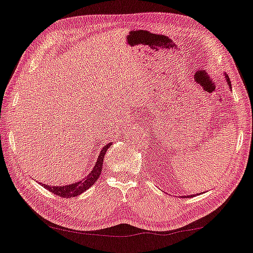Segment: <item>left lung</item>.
I'll use <instances>...</instances> for the list:
<instances>
[{"label":"left lung","instance_id":"8db88e82","mask_svg":"<svg viewBox=\"0 0 253 253\" xmlns=\"http://www.w3.org/2000/svg\"><path fill=\"white\" fill-rule=\"evenodd\" d=\"M226 79H227V82H228V85L231 87V84H230V80H229L228 76H226ZM192 196H195V195H192ZM192 196H191V197H192ZM183 197H189V196H183Z\"/></svg>","mask_w":253,"mask_h":253}]
</instances>
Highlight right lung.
Here are the masks:
<instances>
[{"instance_id":"right-lung-1","label":"right lung","mask_w":253,"mask_h":253,"mask_svg":"<svg viewBox=\"0 0 253 253\" xmlns=\"http://www.w3.org/2000/svg\"><path fill=\"white\" fill-rule=\"evenodd\" d=\"M111 145H112V142L108 143V145H106V146H104V148L100 153V156H98V158H97V161L95 163V166H94L92 172L84 180H82L80 182H77V183H73V184H70V185H63V186H48L46 184H42V183L41 184L49 192L53 193V194L58 195L59 197H63V199H70V197L80 195L81 193H83L84 191L90 189L94 183L96 182L98 176L101 175L104 156H105L106 150L110 148Z\"/></svg>"}]
</instances>
